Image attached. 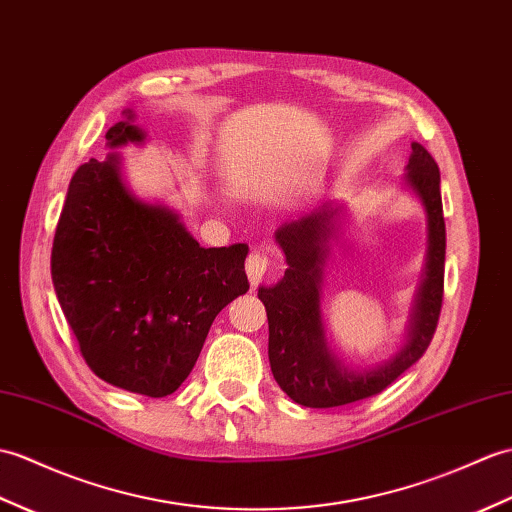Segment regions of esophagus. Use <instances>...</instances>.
Masks as SVG:
<instances>
[{"label": "esophagus", "mask_w": 512, "mask_h": 512, "mask_svg": "<svg viewBox=\"0 0 512 512\" xmlns=\"http://www.w3.org/2000/svg\"><path fill=\"white\" fill-rule=\"evenodd\" d=\"M270 268V259L264 255V253H251L246 259V275H248V281H251L253 285H257L261 279L266 277V272Z\"/></svg>", "instance_id": "1"}]
</instances>
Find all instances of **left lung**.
<instances>
[{"mask_svg":"<svg viewBox=\"0 0 512 512\" xmlns=\"http://www.w3.org/2000/svg\"><path fill=\"white\" fill-rule=\"evenodd\" d=\"M403 176V187L419 198L427 216V255L406 342L382 364L353 368L344 364L325 336L323 277L331 242L340 237L347 220L338 202H323L299 220L285 222L275 240L285 255V275L275 285H261L257 296L268 314V358L277 384L305 408H336L373 397L417 362L430 347L443 305L445 279V220L441 172L417 141Z\"/></svg>","mask_w":512,"mask_h":512,"instance_id":"obj_1","label":"left lung"}]
</instances>
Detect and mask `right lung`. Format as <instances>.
Instances as JSON below:
<instances>
[{"instance_id":"1","label":"right lung","mask_w":512,"mask_h":512,"mask_svg":"<svg viewBox=\"0 0 512 512\" xmlns=\"http://www.w3.org/2000/svg\"><path fill=\"white\" fill-rule=\"evenodd\" d=\"M106 133L111 150L141 146L133 109ZM246 244L202 248L181 216L137 198L122 154L71 178L52 248V281L91 371L106 384L168 397L198 360L216 316L248 292Z\"/></svg>"}]
</instances>
